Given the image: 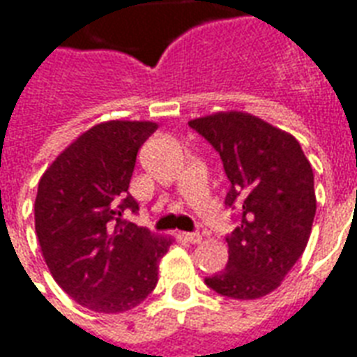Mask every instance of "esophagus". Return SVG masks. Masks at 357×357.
<instances>
[{"label": "esophagus", "mask_w": 357, "mask_h": 357, "mask_svg": "<svg viewBox=\"0 0 357 357\" xmlns=\"http://www.w3.org/2000/svg\"><path fill=\"white\" fill-rule=\"evenodd\" d=\"M181 236H183L187 242H191V244H199L200 240H202V236H200L199 232H183Z\"/></svg>", "instance_id": "1"}]
</instances>
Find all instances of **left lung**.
<instances>
[{"label": "left lung", "mask_w": 357, "mask_h": 357, "mask_svg": "<svg viewBox=\"0 0 357 357\" xmlns=\"http://www.w3.org/2000/svg\"><path fill=\"white\" fill-rule=\"evenodd\" d=\"M189 126L219 153L231 181L225 206L240 210L225 238L229 263L206 286L231 299H259L282 284L310 238L312 166L291 134L250 113H215Z\"/></svg>", "instance_id": "8db88e82"}]
</instances>
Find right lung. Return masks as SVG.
Wrapping results in <instances>:
<instances>
[{
  "label": "right lung",
  "mask_w": 357,
  "mask_h": 357,
  "mask_svg": "<svg viewBox=\"0 0 357 357\" xmlns=\"http://www.w3.org/2000/svg\"><path fill=\"white\" fill-rule=\"evenodd\" d=\"M157 123L107 121L81 134L39 179L36 232L52 278L89 310H130L155 289L170 236L121 218L139 147Z\"/></svg>",
  "instance_id": "1"
}]
</instances>
